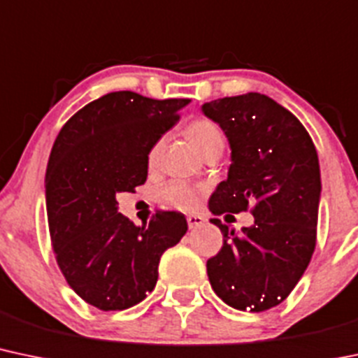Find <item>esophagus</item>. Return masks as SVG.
Instances as JSON below:
<instances>
[{
    "instance_id": "34e87169",
    "label": "esophagus",
    "mask_w": 358,
    "mask_h": 358,
    "mask_svg": "<svg viewBox=\"0 0 358 358\" xmlns=\"http://www.w3.org/2000/svg\"><path fill=\"white\" fill-rule=\"evenodd\" d=\"M187 222H188V227H190V229H197V227H200L203 222H206V219L200 217V215L192 214L187 217Z\"/></svg>"
}]
</instances>
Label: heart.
Returning a JSON list of instances; mask_svg holds the SVG:
<instances>
[{"label":"heart","mask_w":358,"mask_h":358,"mask_svg":"<svg viewBox=\"0 0 358 358\" xmlns=\"http://www.w3.org/2000/svg\"><path fill=\"white\" fill-rule=\"evenodd\" d=\"M187 136L202 156H206L207 152L215 148H224V134L221 127L210 119H197L190 122L187 127ZM161 149H163V141H158V143L152 144V148L149 149V166H156L158 164ZM156 197H158L161 203L173 207V209L188 210L197 203L199 190L195 187H190L185 182L173 180V182H168L166 185L159 188Z\"/></svg>","instance_id":"obj_1"}]
</instances>
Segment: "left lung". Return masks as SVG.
<instances>
[{"label": "left lung", "instance_id": "1", "mask_svg": "<svg viewBox=\"0 0 358 358\" xmlns=\"http://www.w3.org/2000/svg\"><path fill=\"white\" fill-rule=\"evenodd\" d=\"M202 112L221 125L233 161L209 209L214 215L250 209L255 217L239 234L212 219L224 239L207 260V275L227 306L266 311L287 299L314 253L321 197L316 148L297 117L262 93L219 98Z\"/></svg>", "mask_w": 358, "mask_h": 358}]
</instances>
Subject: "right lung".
Here are the masks:
<instances>
[{
	"instance_id": "add662e5",
	"label": "right lung",
	"mask_w": 358,
	"mask_h": 358,
	"mask_svg": "<svg viewBox=\"0 0 358 358\" xmlns=\"http://www.w3.org/2000/svg\"><path fill=\"white\" fill-rule=\"evenodd\" d=\"M190 100L113 92L78 110L56 137L45 173L50 241L69 287L101 311H124L155 289L161 255L187 233L158 210L137 227L115 195L148 178V152Z\"/></svg>"
}]
</instances>
